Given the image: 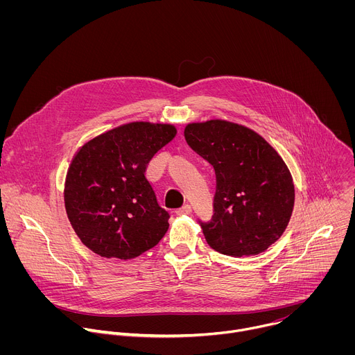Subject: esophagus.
Returning a JSON list of instances; mask_svg holds the SVG:
<instances>
[{
    "label": "esophagus",
    "mask_w": 355,
    "mask_h": 355,
    "mask_svg": "<svg viewBox=\"0 0 355 355\" xmlns=\"http://www.w3.org/2000/svg\"><path fill=\"white\" fill-rule=\"evenodd\" d=\"M175 214H177V215H189V214H191V205L187 204V205L181 207L180 209L175 211Z\"/></svg>",
    "instance_id": "esophagus-1"
}]
</instances>
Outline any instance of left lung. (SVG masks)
I'll return each instance as SVG.
<instances>
[{"instance_id": "8db88e82", "label": "left lung", "mask_w": 355, "mask_h": 355, "mask_svg": "<svg viewBox=\"0 0 355 355\" xmlns=\"http://www.w3.org/2000/svg\"><path fill=\"white\" fill-rule=\"evenodd\" d=\"M184 136L216 174L214 215L198 219L207 243L232 257L266 251L286 229L295 202L281 156L259 133L232 122L189 123Z\"/></svg>"}]
</instances>
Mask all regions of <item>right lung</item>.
I'll return each instance as SVG.
<instances>
[{
    "label": "right lung",
    "mask_w": 355,
    "mask_h": 355,
    "mask_svg": "<svg viewBox=\"0 0 355 355\" xmlns=\"http://www.w3.org/2000/svg\"><path fill=\"white\" fill-rule=\"evenodd\" d=\"M175 133L171 125L135 122L78 150L67 173L64 205L74 232L98 256L135 259L164 237L170 214L159 205L146 170Z\"/></svg>",
    "instance_id": "1"
}]
</instances>
